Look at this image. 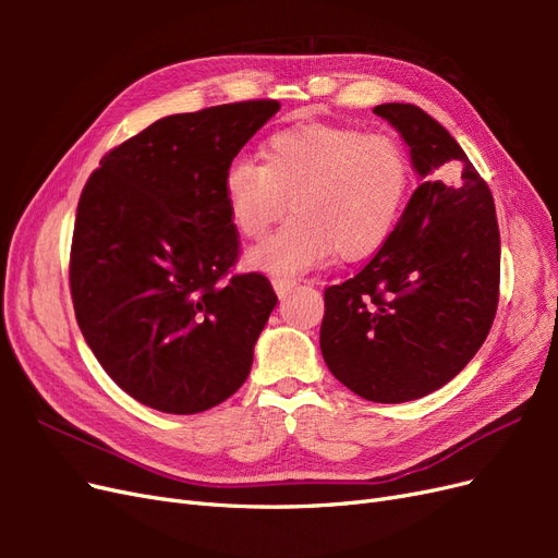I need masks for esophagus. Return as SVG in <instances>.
<instances>
[{
	"label": "esophagus",
	"mask_w": 558,
	"mask_h": 558,
	"mask_svg": "<svg viewBox=\"0 0 558 558\" xmlns=\"http://www.w3.org/2000/svg\"><path fill=\"white\" fill-rule=\"evenodd\" d=\"M272 286H275V291H277L279 298H286V295H289V293L295 289L298 281H295V279H286V277H275V279H272Z\"/></svg>",
	"instance_id": "1"
}]
</instances>
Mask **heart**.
<instances>
[{
  "label": "heart",
  "mask_w": 558,
  "mask_h": 558,
  "mask_svg": "<svg viewBox=\"0 0 558 558\" xmlns=\"http://www.w3.org/2000/svg\"><path fill=\"white\" fill-rule=\"evenodd\" d=\"M412 179L404 146L359 128L307 123L272 134L263 165L228 167L223 191L234 226L260 240L286 209L295 214L248 263L289 277L328 260L375 253L398 223Z\"/></svg>",
  "instance_id": "heart-1"
}]
</instances>
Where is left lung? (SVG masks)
Returning <instances> with one entry per match:
<instances>
[{"mask_svg":"<svg viewBox=\"0 0 558 558\" xmlns=\"http://www.w3.org/2000/svg\"><path fill=\"white\" fill-rule=\"evenodd\" d=\"M421 183L356 277L326 289L320 353L373 402L424 398L453 379L492 330L500 232L486 181L451 134L414 105H379Z\"/></svg>","mask_w":558,"mask_h":558,"instance_id":"left-lung-1","label":"left lung"}]
</instances>
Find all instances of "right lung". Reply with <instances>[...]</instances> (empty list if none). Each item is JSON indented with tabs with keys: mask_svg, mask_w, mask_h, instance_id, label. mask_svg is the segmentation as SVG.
<instances>
[{
	"mask_svg": "<svg viewBox=\"0 0 558 558\" xmlns=\"http://www.w3.org/2000/svg\"><path fill=\"white\" fill-rule=\"evenodd\" d=\"M279 111L248 99L174 113L99 160L81 193L70 289L78 328L128 396L197 414L246 381L277 293L240 256L223 179Z\"/></svg>",
	"mask_w": 558,
	"mask_h": 558,
	"instance_id": "right-lung-1",
	"label": "right lung"
}]
</instances>
